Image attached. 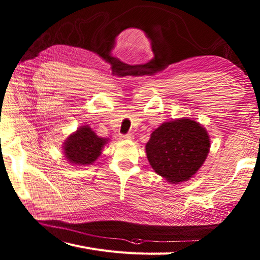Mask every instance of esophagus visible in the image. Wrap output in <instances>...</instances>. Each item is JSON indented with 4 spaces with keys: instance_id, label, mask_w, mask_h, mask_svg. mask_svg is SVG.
<instances>
[{
    "instance_id": "1",
    "label": "esophagus",
    "mask_w": 260,
    "mask_h": 260,
    "mask_svg": "<svg viewBox=\"0 0 260 260\" xmlns=\"http://www.w3.org/2000/svg\"><path fill=\"white\" fill-rule=\"evenodd\" d=\"M120 139H121V140H124V141H132V140H134V135H133V134L121 135V136H120Z\"/></svg>"
}]
</instances>
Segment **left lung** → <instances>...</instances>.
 Instances as JSON below:
<instances>
[{"instance_id": "left-lung-1", "label": "left lung", "mask_w": 260, "mask_h": 260, "mask_svg": "<svg viewBox=\"0 0 260 260\" xmlns=\"http://www.w3.org/2000/svg\"><path fill=\"white\" fill-rule=\"evenodd\" d=\"M204 127L189 117L165 121L154 129L145 152L155 173L172 184L190 180L203 165L210 151Z\"/></svg>"}]
</instances>
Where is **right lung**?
Returning a JSON list of instances; mask_svg holds the SVG:
<instances>
[{
  "label": "right lung",
  "instance_id": "add662e5",
  "mask_svg": "<svg viewBox=\"0 0 260 260\" xmlns=\"http://www.w3.org/2000/svg\"><path fill=\"white\" fill-rule=\"evenodd\" d=\"M109 141L106 137H99L88 125H82L66 139L62 153L70 164L90 165L102 155L104 146Z\"/></svg>",
  "mask_w": 260,
  "mask_h": 260
}]
</instances>
